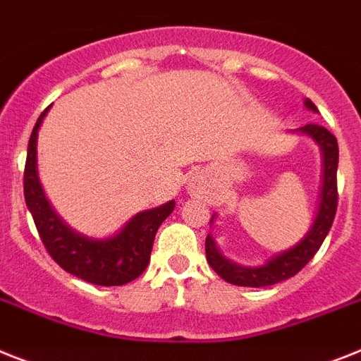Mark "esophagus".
Returning a JSON list of instances; mask_svg holds the SVG:
<instances>
[{
	"label": "esophagus",
	"mask_w": 361,
	"mask_h": 361,
	"mask_svg": "<svg viewBox=\"0 0 361 361\" xmlns=\"http://www.w3.org/2000/svg\"><path fill=\"white\" fill-rule=\"evenodd\" d=\"M193 188H195V186H193V184H192V188H190V190H193Z\"/></svg>",
	"instance_id": "esophagus-1"
}]
</instances>
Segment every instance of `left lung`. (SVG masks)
<instances>
[{
	"label": "left lung",
	"mask_w": 361,
	"mask_h": 361,
	"mask_svg": "<svg viewBox=\"0 0 361 361\" xmlns=\"http://www.w3.org/2000/svg\"><path fill=\"white\" fill-rule=\"evenodd\" d=\"M305 106L312 112H317V106L310 99H305ZM295 133L310 136L315 144L319 145L321 154H323V184H321L319 207H317L314 223L305 234V238H300V241H297L293 247L271 256L266 264L255 267L240 266L236 262L225 258L221 251L217 249L214 238L208 234L207 241H204L208 264L223 281L231 282V284L247 286V288H264V286H273L282 281H288L314 258L326 234H329L332 223H334L336 210H338V178H336L339 154L338 140L330 130L314 123L299 127ZM214 217H216V214L210 219V225L214 223Z\"/></svg>",
	"instance_id": "left-lung-1"
}]
</instances>
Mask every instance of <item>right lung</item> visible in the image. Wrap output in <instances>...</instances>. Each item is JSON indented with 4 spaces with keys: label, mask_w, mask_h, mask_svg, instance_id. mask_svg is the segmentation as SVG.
I'll list each match as a JSON object with an SVG mask.
<instances>
[{
    "label": "right lung",
    "mask_w": 361,
    "mask_h": 361,
    "mask_svg": "<svg viewBox=\"0 0 361 361\" xmlns=\"http://www.w3.org/2000/svg\"><path fill=\"white\" fill-rule=\"evenodd\" d=\"M47 106L38 118L27 147L23 195L42 243L53 260L64 271L95 286H123L138 279L151 258L154 234L162 221L173 212L175 201L133 216L114 236L88 238L62 221L47 201L38 178L37 142Z\"/></svg>",
    "instance_id": "1"
}]
</instances>
